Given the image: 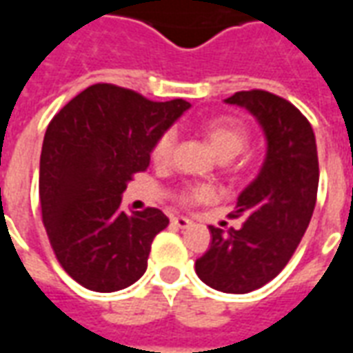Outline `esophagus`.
<instances>
[{
	"instance_id": "esophagus-1",
	"label": "esophagus",
	"mask_w": 353,
	"mask_h": 353,
	"mask_svg": "<svg viewBox=\"0 0 353 353\" xmlns=\"http://www.w3.org/2000/svg\"><path fill=\"white\" fill-rule=\"evenodd\" d=\"M172 225L177 227V229H189L192 223L189 221L187 217H174V219H172Z\"/></svg>"
}]
</instances>
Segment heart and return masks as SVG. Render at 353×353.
Instances as JSON below:
<instances>
[{"label":"heart","instance_id":"b5f03b06","mask_svg":"<svg viewBox=\"0 0 353 353\" xmlns=\"http://www.w3.org/2000/svg\"><path fill=\"white\" fill-rule=\"evenodd\" d=\"M200 130L206 136L210 145L221 159H232L240 151H244L250 141V130L242 121L234 117H214L200 124ZM176 147V134L174 130H164L154 138L151 145V161L157 166H166L172 161ZM176 202L181 208H194L199 204H206L215 199V191L210 185L194 183L187 185L176 192Z\"/></svg>","mask_w":353,"mask_h":353}]
</instances>
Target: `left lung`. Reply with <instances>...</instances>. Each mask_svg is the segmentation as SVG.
I'll list each match as a JSON object with an SVG mask.
<instances>
[{"mask_svg":"<svg viewBox=\"0 0 353 353\" xmlns=\"http://www.w3.org/2000/svg\"><path fill=\"white\" fill-rule=\"evenodd\" d=\"M225 101L257 117L268 149L259 176L238 196L242 229L210 227V250L194 270L210 288L240 295L274 280L293 257L314 214L319 164L314 130L291 101L259 88Z\"/></svg>","mask_w":353,"mask_h":353,"instance_id":"8db88e82","label":"left lung"}]
</instances>
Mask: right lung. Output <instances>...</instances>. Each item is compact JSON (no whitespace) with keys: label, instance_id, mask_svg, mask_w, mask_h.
<instances>
[{"label":"right lung","instance_id":"1","mask_svg":"<svg viewBox=\"0 0 353 353\" xmlns=\"http://www.w3.org/2000/svg\"><path fill=\"white\" fill-rule=\"evenodd\" d=\"M189 108L96 83L52 117L39 162L41 219L60 266L83 288L111 293L145 272L170 221L159 208L126 214L121 194L149 166L154 138Z\"/></svg>","mask_w":353,"mask_h":353}]
</instances>
